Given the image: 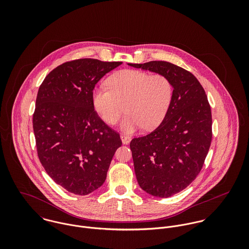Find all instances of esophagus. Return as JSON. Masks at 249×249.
Here are the masks:
<instances>
[{
    "instance_id": "34e87169",
    "label": "esophagus",
    "mask_w": 249,
    "mask_h": 249,
    "mask_svg": "<svg viewBox=\"0 0 249 249\" xmlns=\"http://www.w3.org/2000/svg\"><path fill=\"white\" fill-rule=\"evenodd\" d=\"M121 140H122V142L124 143V144H127V143H129V142L131 141V138L129 137V136H126V135H121Z\"/></svg>"
}]
</instances>
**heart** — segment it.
<instances>
[{"mask_svg":"<svg viewBox=\"0 0 249 249\" xmlns=\"http://www.w3.org/2000/svg\"><path fill=\"white\" fill-rule=\"evenodd\" d=\"M107 86L92 92V105L100 118L109 125L115 124L124 112L127 115L121 129L133 133L139 128L152 129L159 125L171 106L174 87L164 74L136 70H123L112 74Z\"/></svg>","mask_w":249,"mask_h":249,"instance_id":"1","label":"heart"}]
</instances>
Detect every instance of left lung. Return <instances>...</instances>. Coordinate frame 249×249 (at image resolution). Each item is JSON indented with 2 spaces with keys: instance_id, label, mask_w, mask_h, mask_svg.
I'll use <instances>...</instances> for the list:
<instances>
[{
  "instance_id": "8db88e82",
  "label": "left lung",
  "mask_w": 249,
  "mask_h": 249,
  "mask_svg": "<svg viewBox=\"0 0 249 249\" xmlns=\"http://www.w3.org/2000/svg\"><path fill=\"white\" fill-rule=\"evenodd\" d=\"M129 66L168 76L174 87L169 110L149 134L134 138L130 149L139 186L156 197H170L200 173L212 141V114L196 77L167 61Z\"/></svg>"
}]
</instances>
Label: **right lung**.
<instances>
[{
    "label": "right lung",
    "mask_w": 249,
    "mask_h": 249,
    "mask_svg": "<svg viewBox=\"0 0 249 249\" xmlns=\"http://www.w3.org/2000/svg\"><path fill=\"white\" fill-rule=\"evenodd\" d=\"M122 63L72 60L53 69L39 87L33 119L38 157L50 178L71 194L100 188L122 145L92 105L95 85Z\"/></svg>",
    "instance_id": "right-lung-1"
}]
</instances>
